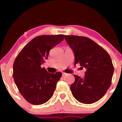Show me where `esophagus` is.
<instances>
[{
	"label": "esophagus",
	"mask_w": 122,
	"mask_h": 122,
	"mask_svg": "<svg viewBox=\"0 0 122 122\" xmlns=\"http://www.w3.org/2000/svg\"><path fill=\"white\" fill-rule=\"evenodd\" d=\"M67 74L66 73V72H62V76H66Z\"/></svg>",
	"instance_id": "obj_1"
}]
</instances>
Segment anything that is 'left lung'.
<instances>
[{"mask_svg":"<svg viewBox=\"0 0 122 122\" xmlns=\"http://www.w3.org/2000/svg\"><path fill=\"white\" fill-rule=\"evenodd\" d=\"M73 51L75 64L86 68L84 78L74 75L70 86L72 96L84 104H92L102 99L111 85L114 67L110 55L102 46L84 36L64 35Z\"/></svg>","mask_w":122,"mask_h":122,"instance_id":"8db88e82","label":"left lung"}]
</instances>
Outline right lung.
Returning <instances> with one entry per match:
<instances>
[{
    "label": "right lung",
    "instance_id": "obj_1",
    "mask_svg": "<svg viewBox=\"0 0 122 122\" xmlns=\"http://www.w3.org/2000/svg\"><path fill=\"white\" fill-rule=\"evenodd\" d=\"M63 39L64 35L36 36L25 46L16 58L13 66L15 83L29 103L40 105L53 96L62 74L48 72L41 66L48 59L50 50Z\"/></svg>",
    "mask_w": 122,
    "mask_h": 122
}]
</instances>
